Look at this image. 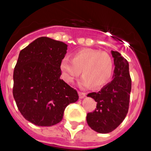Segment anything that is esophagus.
I'll return each mask as SVG.
<instances>
[{
	"label": "esophagus",
	"instance_id": "1",
	"mask_svg": "<svg viewBox=\"0 0 151 151\" xmlns=\"http://www.w3.org/2000/svg\"><path fill=\"white\" fill-rule=\"evenodd\" d=\"M78 93H79V96H80V99H83L85 96H86V93H85L80 92V91H78Z\"/></svg>",
	"mask_w": 151,
	"mask_h": 151
}]
</instances>
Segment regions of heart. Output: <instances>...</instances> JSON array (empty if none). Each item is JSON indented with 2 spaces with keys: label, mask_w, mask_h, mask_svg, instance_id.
<instances>
[{
  "label": "heart",
  "mask_w": 151,
  "mask_h": 151,
  "mask_svg": "<svg viewBox=\"0 0 151 151\" xmlns=\"http://www.w3.org/2000/svg\"><path fill=\"white\" fill-rule=\"evenodd\" d=\"M63 78L72 83L83 71L80 82L82 87L99 88L106 85L113 73L114 63L112 57L106 52L93 49H83L73 54L72 59L64 57L60 63Z\"/></svg>",
  "instance_id": "heart-1"
}]
</instances>
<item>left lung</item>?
<instances>
[{
    "mask_svg": "<svg viewBox=\"0 0 151 151\" xmlns=\"http://www.w3.org/2000/svg\"><path fill=\"white\" fill-rule=\"evenodd\" d=\"M112 55L115 66L114 79L98 92L88 94L97 104L95 110L87 115V123L101 134L112 132L123 122L129 111L132 90L129 63L118 52L112 51Z\"/></svg>",
    "mask_w": 151,
    "mask_h": 151,
    "instance_id": "obj_1",
    "label": "left lung"
}]
</instances>
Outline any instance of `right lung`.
Wrapping results in <instances>:
<instances>
[{"label":"right lung","instance_id":"right-lung-1","mask_svg":"<svg viewBox=\"0 0 151 151\" xmlns=\"http://www.w3.org/2000/svg\"><path fill=\"white\" fill-rule=\"evenodd\" d=\"M67 45L38 38L19 52L13 74V96L22 116L39 126L62 121L67 106L78 100L77 91L60 79Z\"/></svg>","mask_w":151,"mask_h":151}]
</instances>
